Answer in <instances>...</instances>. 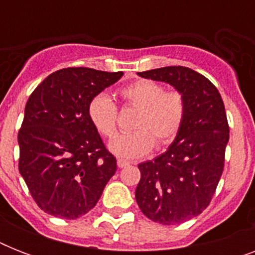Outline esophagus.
Returning a JSON list of instances; mask_svg holds the SVG:
<instances>
[{
  "label": "esophagus",
  "instance_id": "esophagus-1",
  "mask_svg": "<svg viewBox=\"0 0 255 255\" xmlns=\"http://www.w3.org/2000/svg\"><path fill=\"white\" fill-rule=\"evenodd\" d=\"M128 165H129V161H126V160H122V159L118 160V167L119 168H126L128 167Z\"/></svg>",
  "mask_w": 255,
  "mask_h": 255
}]
</instances>
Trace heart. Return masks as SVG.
<instances>
[{
    "label": "heart",
    "mask_w": 255,
    "mask_h": 255,
    "mask_svg": "<svg viewBox=\"0 0 255 255\" xmlns=\"http://www.w3.org/2000/svg\"><path fill=\"white\" fill-rule=\"evenodd\" d=\"M119 96L137 108L132 127L135 131L120 133L110 143V151L123 159L143 157L153 145H169L181 131L186 118L185 96L178 90H167L151 79H137L119 88ZM87 115L104 137H112L118 127V107L107 94H98L88 102Z\"/></svg>",
    "instance_id": "obj_1"
}]
</instances>
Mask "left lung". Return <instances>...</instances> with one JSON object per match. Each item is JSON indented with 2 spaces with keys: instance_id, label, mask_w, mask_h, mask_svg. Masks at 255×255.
Segmentation results:
<instances>
[{
  "instance_id": "left-lung-1",
  "label": "left lung",
  "mask_w": 255,
  "mask_h": 255,
  "mask_svg": "<svg viewBox=\"0 0 255 255\" xmlns=\"http://www.w3.org/2000/svg\"><path fill=\"white\" fill-rule=\"evenodd\" d=\"M141 78L169 83L186 100L181 131L167 151L139 164L141 177L135 197L149 220L177 225L208 208L221 178L229 124L220 92L197 71L169 66L137 73Z\"/></svg>"
}]
</instances>
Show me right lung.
<instances>
[{
	"label": "right lung",
	"instance_id": "1",
	"mask_svg": "<svg viewBox=\"0 0 255 255\" xmlns=\"http://www.w3.org/2000/svg\"><path fill=\"white\" fill-rule=\"evenodd\" d=\"M122 77V71L67 67L50 74L29 96L18 132V168L46 213L85 216L115 174L116 159L88 119L87 106Z\"/></svg>",
	"mask_w": 255,
	"mask_h": 255
}]
</instances>
